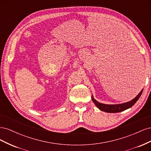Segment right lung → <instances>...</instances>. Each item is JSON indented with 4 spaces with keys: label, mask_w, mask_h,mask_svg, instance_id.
I'll list each match as a JSON object with an SVG mask.
<instances>
[{
    "label": "right lung",
    "mask_w": 151,
    "mask_h": 151,
    "mask_svg": "<svg viewBox=\"0 0 151 151\" xmlns=\"http://www.w3.org/2000/svg\"><path fill=\"white\" fill-rule=\"evenodd\" d=\"M142 93V90L140 91V93L134 99L131 100L130 101L127 102L125 103H122V104H102L98 102L96 100H95L93 98V97H92V100L93 103L96 104V106L99 109H101V111L107 112V113H118L131 108L137 101V100L139 99Z\"/></svg>",
    "instance_id": "right-lung-1"
}]
</instances>
